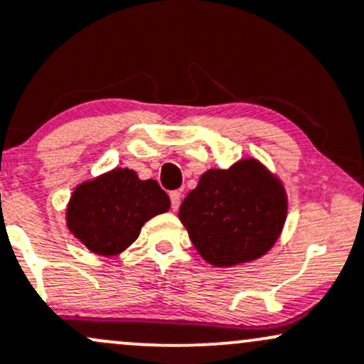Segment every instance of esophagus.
I'll use <instances>...</instances> for the list:
<instances>
[{"label": "esophagus", "mask_w": 364, "mask_h": 364, "mask_svg": "<svg viewBox=\"0 0 364 364\" xmlns=\"http://www.w3.org/2000/svg\"><path fill=\"white\" fill-rule=\"evenodd\" d=\"M169 197H171V207H173V210H176L179 207V203H181V191L178 190L171 191Z\"/></svg>", "instance_id": "esophagus-1"}]
</instances>
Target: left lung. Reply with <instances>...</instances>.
<instances>
[{
	"instance_id": "8db88e82",
	"label": "left lung",
	"mask_w": 364,
	"mask_h": 364,
	"mask_svg": "<svg viewBox=\"0 0 364 364\" xmlns=\"http://www.w3.org/2000/svg\"><path fill=\"white\" fill-rule=\"evenodd\" d=\"M198 254L215 267L262 257L278 240L287 219L282 181L255 159L230 169H209L179 207Z\"/></svg>"
}]
</instances>
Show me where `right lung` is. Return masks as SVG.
<instances>
[{
	"mask_svg": "<svg viewBox=\"0 0 364 364\" xmlns=\"http://www.w3.org/2000/svg\"><path fill=\"white\" fill-rule=\"evenodd\" d=\"M171 200L155 179L133 169H112L81 183L67 205V228L98 255H117L138 238L154 215L167 213Z\"/></svg>",
	"mask_w": 364,
	"mask_h": 364,
	"instance_id": "add662e5",
	"label": "right lung"
}]
</instances>
